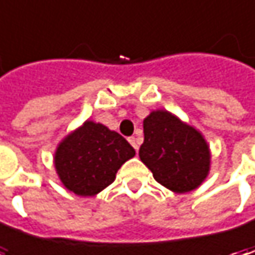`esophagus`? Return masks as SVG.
<instances>
[{
    "instance_id": "1",
    "label": "esophagus",
    "mask_w": 255,
    "mask_h": 255,
    "mask_svg": "<svg viewBox=\"0 0 255 255\" xmlns=\"http://www.w3.org/2000/svg\"><path fill=\"white\" fill-rule=\"evenodd\" d=\"M129 142H130V144L134 147V150L137 152V149H139V140H137L134 136H132V137H129Z\"/></svg>"
}]
</instances>
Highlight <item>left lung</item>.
I'll use <instances>...</instances> for the list:
<instances>
[{"label":"left lung","mask_w":255,"mask_h":255,"mask_svg":"<svg viewBox=\"0 0 255 255\" xmlns=\"http://www.w3.org/2000/svg\"><path fill=\"white\" fill-rule=\"evenodd\" d=\"M143 132L139 156L156 181L176 193L200 186L210 166L209 146L200 133L164 111L150 113Z\"/></svg>","instance_id":"1"}]
</instances>
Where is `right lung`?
Returning a JSON list of instances; mask_svg holds the SVG:
<instances>
[{"label":"right lung","mask_w":255,"mask_h":255,"mask_svg":"<svg viewBox=\"0 0 255 255\" xmlns=\"http://www.w3.org/2000/svg\"><path fill=\"white\" fill-rule=\"evenodd\" d=\"M134 149L119 133L101 123L85 122L59 144L55 167L68 190L93 196L108 187Z\"/></svg>","instance_id":"obj_1"}]
</instances>
